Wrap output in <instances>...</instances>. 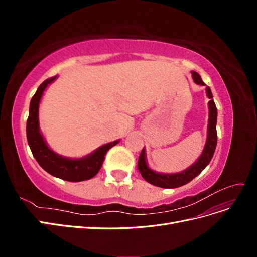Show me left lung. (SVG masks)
<instances>
[{
    "instance_id": "8db88e82",
    "label": "left lung",
    "mask_w": 257,
    "mask_h": 257,
    "mask_svg": "<svg viewBox=\"0 0 257 257\" xmlns=\"http://www.w3.org/2000/svg\"><path fill=\"white\" fill-rule=\"evenodd\" d=\"M192 77L195 83L205 85V83L200 78V76L196 72H192ZM206 91H207L208 97L210 98L208 103L209 104V124H208V136H207L206 146L204 148L203 153L200 155V158L196 161V163H194L191 167L183 170L182 173L165 175V174L155 173L148 167L147 162H146L145 149H143L141 152V155H139L137 166H138L139 173L142 174L143 178L147 182H149L155 186H159V188H164V189L179 188V186L184 185L186 183H189L190 181H192L194 178L203 172L205 167L210 163V161H211L213 153L215 151L216 143H217V134H216L217 111H216V107L212 97L211 90H210L209 87H207Z\"/></svg>"
}]
</instances>
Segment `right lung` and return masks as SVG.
Instances as JSON below:
<instances>
[{
    "label": "right lung",
    "mask_w": 257,
    "mask_h": 257,
    "mask_svg": "<svg viewBox=\"0 0 257 257\" xmlns=\"http://www.w3.org/2000/svg\"><path fill=\"white\" fill-rule=\"evenodd\" d=\"M57 76L46 79L38 87L30 103L29 118L27 121V138L30 149L38 164L48 174L69 182L89 180L94 177L103 165L107 151L119 143L115 141L99 147L94 152L82 159H67L51 151L40 132L38 125V106L46 87L51 83Z\"/></svg>",
    "instance_id": "right-lung-1"
}]
</instances>
